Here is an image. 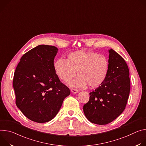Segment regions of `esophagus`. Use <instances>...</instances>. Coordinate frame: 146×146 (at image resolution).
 <instances>
[{"label": "esophagus", "instance_id": "esophagus-1", "mask_svg": "<svg viewBox=\"0 0 146 146\" xmlns=\"http://www.w3.org/2000/svg\"><path fill=\"white\" fill-rule=\"evenodd\" d=\"M71 92H72V93H78V92H79L77 89H73V88H71Z\"/></svg>", "mask_w": 146, "mask_h": 146}]
</instances>
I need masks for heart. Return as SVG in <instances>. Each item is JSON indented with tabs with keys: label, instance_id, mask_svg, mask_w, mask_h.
I'll return each instance as SVG.
<instances>
[{
	"label": "heart",
	"instance_id": "heart-1",
	"mask_svg": "<svg viewBox=\"0 0 146 146\" xmlns=\"http://www.w3.org/2000/svg\"><path fill=\"white\" fill-rule=\"evenodd\" d=\"M58 76L64 82H68L77 75L79 76L70 83L72 86L94 89L101 86L106 80L110 71L107 57L99 53L78 50L70 53L66 60L58 58L54 63Z\"/></svg>",
	"mask_w": 146,
	"mask_h": 146
}]
</instances>
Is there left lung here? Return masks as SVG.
<instances>
[{"label":"left lung","instance_id":"1","mask_svg":"<svg viewBox=\"0 0 146 146\" xmlns=\"http://www.w3.org/2000/svg\"><path fill=\"white\" fill-rule=\"evenodd\" d=\"M110 71L105 82L89 93L83 110L92 123L106 125L125 110L131 89L129 71L125 60L114 50H109Z\"/></svg>","mask_w":146,"mask_h":146}]
</instances>
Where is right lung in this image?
I'll list each match as a JSON object with an SVG mask.
<instances>
[{"mask_svg": "<svg viewBox=\"0 0 146 146\" xmlns=\"http://www.w3.org/2000/svg\"><path fill=\"white\" fill-rule=\"evenodd\" d=\"M57 51L45 44L32 48L21 57L14 72L15 104L27 118L38 123L53 119L70 94L54 68Z\"/></svg>", "mask_w": 146, "mask_h": 146, "instance_id": "right-lung-1", "label": "right lung"}]
</instances>
